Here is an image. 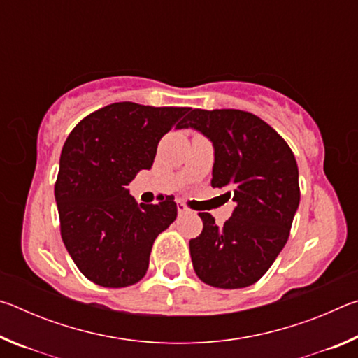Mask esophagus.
<instances>
[{"instance_id":"1","label":"esophagus","mask_w":358,"mask_h":358,"mask_svg":"<svg viewBox=\"0 0 358 358\" xmlns=\"http://www.w3.org/2000/svg\"><path fill=\"white\" fill-rule=\"evenodd\" d=\"M177 208H178V213L180 215H186V213H189V208H187V205L186 203H183V202H177Z\"/></svg>"}]
</instances>
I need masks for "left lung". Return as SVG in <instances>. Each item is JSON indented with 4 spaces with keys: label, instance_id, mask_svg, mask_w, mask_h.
Wrapping results in <instances>:
<instances>
[{
    "label": "left lung",
    "instance_id": "obj_1",
    "mask_svg": "<svg viewBox=\"0 0 358 358\" xmlns=\"http://www.w3.org/2000/svg\"><path fill=\"white\" fill-rule=\"evenodd\" d=\"M181 128L201 131L213 142L211 186L226 187L237 203L222 227L210 213H199L202 234L189 241L194 271L213 287L251 286L289 238L300 203L295 156L270 124L250 112L191 108Z\"/></svg>",
    "mask_w": 358,
    "mask_h": 358
}]
</instances>
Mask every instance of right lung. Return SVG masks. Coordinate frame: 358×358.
<instances>
[{
    "mask_svg": "<svg viewBox=\"0 0 358 358\" xmlns=\"http://www.w3.org/2000/svg\"><path fill=\"white\" fill-rule=\"evenodd\" d=\"M187 110L115 102L66 138L55 183L59 230L77 268L98 286L141 281L156 237L177 217L173 196L137 203L126 186L151 169L157 143L173 126L181 129Z\"/></svg>",
    "mask_w": 358,
    "mask_h": 358,
    "instance_id": "add662e5",
    "label": "right lung"
}]
</instances>
